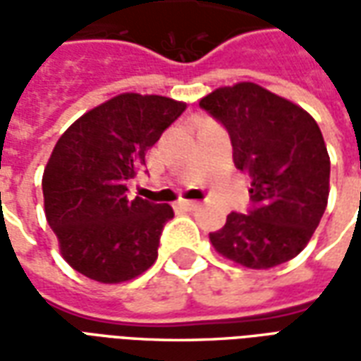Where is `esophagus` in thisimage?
Listing matches in <instances>:
<instances>
[{"mask_svg": "<svg viewBox=\"0 0 361 361\" xmlns=\"http://www.w3.org/2000/svg\"><path fill=\"white\" fill-rule=\"evenodd\" d=\"M180 207L181 209H185V211H195L197 207H199V203H195V201H180Z\"/></svg>", "mask_w": 361, "mask_h": 361, "instance_id": "esophagus-1", "label": "esophagus"}]
</instances>
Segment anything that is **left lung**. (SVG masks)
Instances as JSON below:
<instances>
[{
  "label": "left lung",
  "instance_id": "left-lung-1",
  "mask_svg": "<svg viewBox=\"0 0 361 361\" xmlns=\"http://www.w3.org/2000/svg\"><path fill=\"white\" fill-rule=\"evenodd\" d=\"M199 106L226 127L234 164L251 178L247 214L230 212L209 234L222 257L271 269L307 245L329 199L331 160L317 121L255 82L220 87Z\"/></svg>",
  "mask_w": 361,
  "mask_h": 361
}]
</instances>
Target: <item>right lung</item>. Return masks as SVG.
Listing matches in <instances>:
<instances>
[{
	"mask_svg": "<svg viewBox=\"0 0 361 361\" xmlns=\"http://www.w3.org/2000/svg\"><path fill=\"white\" fill-rule=\"evenodd\" d=\"M185 108L166 96L123 92L56 142L42 176L44 211L63 259L87 279L118 284L154 265L172 207L131 199L127 183Z\"/></svg>",
	"mask_w": 361,
	"mask_h": 361,
	"instance_id": "1",
	"label": "right lung"
}]
</instances>
